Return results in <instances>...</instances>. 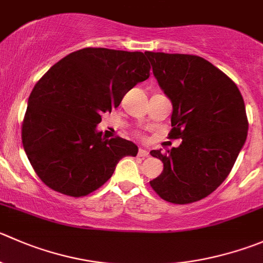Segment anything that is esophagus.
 <instances>
[{
    "instance_id": "34e87169",
    "label": "esophagus",
    "mask_w": 263,
    "mask_h": 263,
    "mask_svg": "<svg viewBox=\"0 0 263 263\" xmlns=\"http://www.w3.org/2000/svg\"><path fill=\"white\" fill-rule=\"evenodd\" d=\"M139 157H142V158L149 157V152H147L146 149H141V147H140V149H139Z\"/></svg>"
}]
</instances>
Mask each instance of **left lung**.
I'll list each match as a JSON object with an SVG mask.
<instances>
[{"label": "left lung", "instance_id": "1", "mask_svg": "<svg viewBox=\"0 0 263 263\" xmlns=\"http://www.w3.org/2000/svg\"><path fill=\"white\" fill-rule=\"evenodd\" d=\"M160 88L172 103L171 139L178 147L150 154L163 171L150 181L170 203L187 204L225 181L248 135L243 96L235 83L205 59L185 53L145 52Z\"/></svg>", "mask_w": 263, "mask_h": 263}]
</instances>
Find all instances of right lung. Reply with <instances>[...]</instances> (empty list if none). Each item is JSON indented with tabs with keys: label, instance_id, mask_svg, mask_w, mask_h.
<instances>
[{
	"label": "right lung",
	"instance_id": "1",
	"mask_svg": "<svg viewBox=\"0 0 263 263\" xmlns=\"http://www.w3.org/2000/svg\"><path fill=\"white\" fill-rule=\"evenodd\" d=\"M150 76L145 53L82 48L52 65L28 99L22 140L38 177L52 190L85 196L103 186L139 147L98 131L101 114Z\"/></svg>",
	"mask_w": 263,
	"mask_h": 263
}]
</instances>
